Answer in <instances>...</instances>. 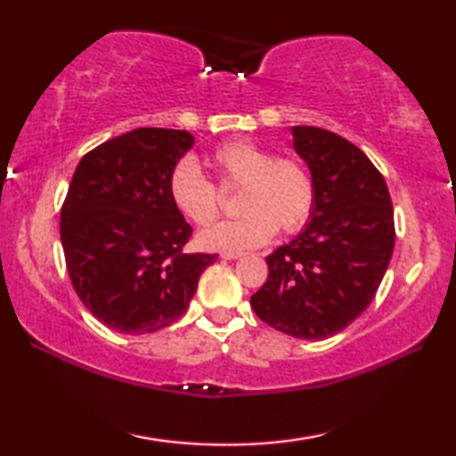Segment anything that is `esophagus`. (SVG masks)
Segmentation results:
<instances>
[{
  "label": "esophagus",
  "instance_id": "1",
  "mask_svg": "<svg viewBox=\"0 0 456 456\" xmlns=\"http://www.w3.org/2000/svg\"><path fill=\"white\" fill-rule=\"evenodd\" d=\"M223 259H239V257H243V253H223V256H221Z\"/></svg>",
  "mask_w": 456,
  "mask_h": 456
}]
</instances>
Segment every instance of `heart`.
<instances>
[{"label": "heart", "mask_w": 456, "mask_h": 456, "mask_svg": "<svg viewBox=\"0 0 456 456\" xmlns=\"http://www.w3.org/2000/svg\"><path fill=\"white\" fill-rule=\"evenodd\" d=\"M209 167L221 187H239L237 219L223 221L203 231L199 245L209 251L239 253L267 243L277 229L293 233L310 217L314 179L302 160L273 157L272 151L251 141L235 138L209 154ZM168 199L184 219L207 227L219 217V200L191 159L176 163L168 175Z\"/></svg>", "instance_id": "1"}]
</instances>
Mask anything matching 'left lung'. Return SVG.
Returning a JSON list of instances; mask_svg holds the SVG:
<instances>
[{"instance_id": "8db88e82", "label": "left lung", "mask_w": 456, "mask_h": 456, "mask_svg": "<svg viewBox=\"0 0 456 456\" xmlns=\"http://www.w3.org/2000/svg\"><path fill=\"white\" fill-rule=\"evenodd\" d=\"M293 151L314 179L305 227L265 257L251 296L259 320L299 339L342 331L372 302L395 251V211L384 176L356 144L318 126H293Z\"/></svg>"}]
</instances>
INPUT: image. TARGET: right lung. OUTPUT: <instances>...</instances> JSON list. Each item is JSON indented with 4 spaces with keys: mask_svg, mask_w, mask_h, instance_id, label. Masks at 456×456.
Returning a JSON list of instances; mask_svg holds the SVG:
<instances>
[{
    "mask_svg": "<svg viewBox=\"0 0 456 456\" xmlns=\"http://www.w3.org/2000/svg\"><path fill=\"white\" fill-rule=\"evenodd\" d=\"M187 130L136 128L84 154L60 213L66 267L98 322L128 336L171 326L219 256L184 253L192 227L168 175L192 149Z\"/></svg>",
    "mask_w": 456,
    "mask_h": 456,
    "instance_id": "add662e5",
    "label": "right lung"
}]
</instances>
